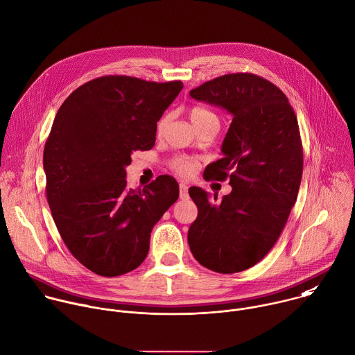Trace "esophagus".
Wrapping results in <instances>:
<instances>
[{"label":"esophagus","instance_id":"obj_1","mask_svg":"<svg viewBox=\"0 0 355 355\" xmlns=\"http://www.w3.org/2000/svg\"><path fill=\"white\" fill-rule=\"evenodd\" d=\"M180 198L182 200H187L189 198V195H188V185L185 182H180Z\"/></svg>","mask_w":355,"mask_h":355}]
</instances>
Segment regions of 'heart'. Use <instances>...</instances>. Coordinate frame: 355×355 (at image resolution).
Masks as SVG:
<instances>
[{
    "mask_svg": "<svg viewBox=\"0 0 355 355\" xmlns=\"http://www.w3.org/2000/svg\"><path fill=\"white\" fill-rule=\"evenodd\" d=\"M189 118H191L193 125H199V124H202L205 121H210V120H217L216 115L210 110L203 108V107H192L189 111ZM166 123H167V118H163V120L159 123V131H162L164 128ZM173 167L175 171H178L182 175H191L196 170V164L187 157H177L173 162Z\"/></svg>",
    "mask_w": 355,
    "mask_h": 355,
    "instance_id": "b5f03b06",
    "label": "heart"
}]
</instances>
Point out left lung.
Segmentation results:
<instances>
[{
    "instance_id": "obj_1",
    "label": "left lung",
    "mask_w": 355,
    "mask_h": 355,
    "mask_svg": "<svg viewBox=\"0 0 355 355\" xmlns=\"http://www.w3.org/2000/svg\"><path fill=\"white\" fill-rule=\"evenodd\" d=\"M189 94L232 115L223 157L205 170L206 180L230 178L232 189L213 203L202 188H189L198 217L188 244L202 266L239 273L273 248L297 200L304 167L298 121L286 94L254 73L223 75Z\"/></svg>"
}]
</instances>
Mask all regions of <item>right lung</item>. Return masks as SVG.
<instances>
[{"instance_id": "1", "label": "right lung", "mask_w": 355, "mask_h": 355, "mask_svg": "<svg viewBox=\"0 0 355 355\" xmlns=\"http://www.w3.org/2000/svg\"><path fill=\"white\" fill-rule=\"evenodd\" d=\"M182 87L101 76L73 90L54 118L43 153L47 202L67 248L96 275L137 269L153 225L178 199L170 175L128 188L125 167L135 150L155 146L157 121Z\"/></svg>"}]
</instances>
